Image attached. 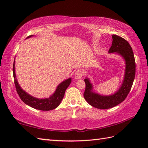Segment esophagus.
<instances>
[{"instance_id":"esophagus-1","label":"esophagus","mask_w":148,"mask_h":148,"mask_svg":"<svg viewBox=\"0 0 148 148\" xmlns=\"http://www.w3.org/2000/svg\"><path fill=\"white\" fill-rule=\"evenodd\" d=\"M83 76V72L81 70H77L74 74V78L76 79H80Z\"/></svg>"}]
</instances>
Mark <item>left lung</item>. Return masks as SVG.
Segmentation results:
<instances>
[{
  "mask_svg": "<svg viewBox=\"0 0 148 148\" xmlns=\"http://www.w3.org/2000/svg\"><path fill=\"white\" fill-rule=\"evenodd\" d=\"M112 45L109 53L119 55L125 60V70L122 84L119 89L111 95H105L93 90V84L88 77L84 79L86 88L84 98L90 105L100 109L112 108L118 105L126 99L132 86L136 75V62L134 53L130 44L125 39L116 35H112Z\"/></svg>",
  "mask_w": 148,
  "mask_h": 148,
  "instance_id": "obj_1",
  "label": "left lung"
}]
</instances>
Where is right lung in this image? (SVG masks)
<instances>
[{"instance_id":"right-lung-1","label":"right lung","mask_w":148,"mask_h":148,"mask_svg":"<svg viewBox=\"0 0 148 148\" xmlns=\"http://www.w3.org/2000/svg\"><path fill=\"white\" fill-rule=\"evenodd\" d=\"M34 35L30 36L27 37V39L30 38ZM13 76L14 80V84L18 95L20 96L21 100L27 105L32 107V108L40 110V111H50L53 110L60 105L62 100L64 98L66 89L70 85L72 79L69 77L65 81L60 83L56 88L55 92L48 98L38 99L35 97L30 95L27 93L25 91L21 88L18 81L16 77L15 72V59L13 64Z\"/></svg>"}]
</instances>
